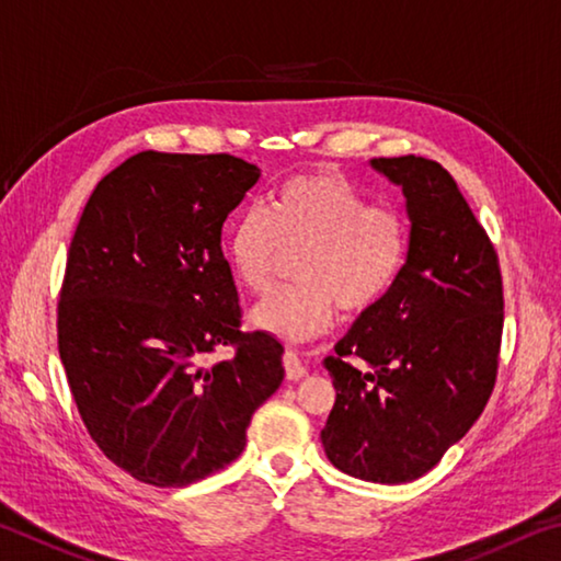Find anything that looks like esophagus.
<instances>
[{"mask_svg":"<svg viewBox=\"0 0 561 561\" xmlns=\"http://www.w3.org/2000/svg\"><path fill=\"white\" fill-rule=\"evenodd\" d=\"M284 371H287L289 381H299V378L307 376V366L301 364L297 351H284Z\"/></svg>","mask_w":561,"mask_h":561,"instance_id":"esophagus-1","label":"esophagus"}]
</instances>
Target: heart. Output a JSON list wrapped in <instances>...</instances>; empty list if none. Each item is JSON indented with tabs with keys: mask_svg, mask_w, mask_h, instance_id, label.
Masks as SVG:
<instances>
[{
	"mask_svg": "<svg viewBox=\"0 0 561 561\" xmlns=\"http://www.w3.org/2000/svg\"><path fill=\"white\" fill-rule=\"evenodd\" d=\"M225 252L237 284L267 294L287 257L299 284L262 301L252 324L291 344L324 336L339 309L358 317L391 289L405 257V227L334 170H309L270 195L264 215L244 210L227 230Z\"/></svg>",
	"mask_w": 561,
	"mask_h": 561,
	"instance_id": "1",
	"label": "heart"
}]
</instances>
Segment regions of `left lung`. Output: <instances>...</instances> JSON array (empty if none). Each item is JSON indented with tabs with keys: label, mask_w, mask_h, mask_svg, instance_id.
<instances>
[{
	"label": "left lung",
	"mask_w": 561,
	"mask_h": 561,
	"mask_svg": "<svg viewBox=\"0 0 561 561\" xmlns=\"http://www.w3.org/2000/svg\"><path fill=\"white\" fill-rule=\"evenodd\" d=\"M411 220L391 289L324 358L336 403L321 431L341 472L398 485L440 462L485 411L505 319L497 252L453 175L421 156L374 158Z\"/></svg>",
	"instance_id": "left-lung-1"
}]
</instances>
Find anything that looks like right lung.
Masks as SVG:
<instances>
[{
    "instance_id": "add662e5",
    "label": "right lung",
    "mask_w": 561,
    "mask_h": 561,
    "mask_svg": "<svg viewBox=\"0 0 561 561\" xmlns=\"http://www.w3.org/2000/svg\"><path fill=\"white\" fill-rule=\"evenodd\" d=\"M260 168L144 153L93 190L66 257L59 356L93 443L133 478L185 488L240 458L277 391L284 346L240 331L222 225ZM232 359L206 364L215 347Z\"/></svg>"
}]
</instances>
